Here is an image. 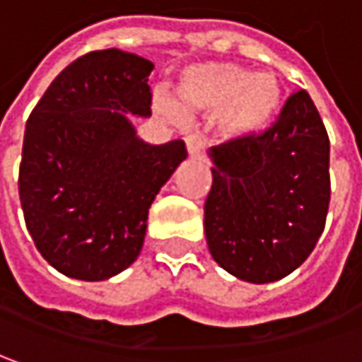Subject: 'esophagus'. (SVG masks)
Here are the masks:
<instances>
[{
    "mask_svg": "<svg viewBox=\"0 0 362 362\" xmlns=\"http://www.w3.org/2000/svg\"><path fill=\"white\" fill-rule=\"evenodd\" d=\"M202 148H204V144H202V137L200 135H186V151H188L190 158H200L202 156Z\"/></svg>",
    "mask_w": 362,
    "mask_h": 362,
    "instance_id": "esophagus-1",
    "label": "esophagus"
}]
</instances>
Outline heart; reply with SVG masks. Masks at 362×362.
<instances>
[{
  "label": "heart",
  "mask_w": 362,
  "mask_h": 362,
  "mask_svg": "<svg viewBox=\"0 0 362 362\" xmlns=\"http://www.w3.org/2000/svg\"><path fill=\"white\" fill-rule=\"evenodd\" d=\"M178 99L158 97L165 117L182 123L188 113L216 115V129L228 141L261 134L277 115L284 87L274 72H251L235 62H198L182 71Z\"/></svg>",
  "instance_id": "1"
}]
</instances>
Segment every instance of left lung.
Masks as SVG:
<instances>
[{"label": "left lung", "instance_id": "obj_1", "mask_svg": "<svg viewBox=\"0 0 362 362\" xmlns=\"http://www.w3.org/2000/svg\"><path fill=\"white\" fill-rule=\"evenodd\" d=\"M204 235L225 272L269 284L316 247L330 202V141L306 90L291 95L269 132L211 148Z\"/></svg>", "mask_w": 362, "mask_h": 362}]
</instances>
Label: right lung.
Returning <instances> with one entry per match:
<instances>
[{
  "label": "right lung",
  "instance_id": "obj_1",
  "mask_svg": "<svg viewBox=\"0 0 362 362\" xmlns=\"http://www.w3.org/2000/svg\"><path fill=\"white\" fill-rule=\"evenodd\" d=\"M151 69L119 48L88 52L56 76L25 123V227L66 277L103 281L127 269L151 202L186 160L182 139L153 146L132 123L151 115Z\"/></svg>",
  "mask_w": 362,
  "mask_h": 362
}]
</instances>
